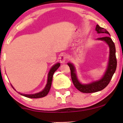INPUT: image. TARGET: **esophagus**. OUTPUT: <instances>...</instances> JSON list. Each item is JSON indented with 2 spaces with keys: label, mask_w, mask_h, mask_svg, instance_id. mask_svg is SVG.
<instances>
[{
  "label": "esophagus",
  "mask_w": 123,
  "mask_h": 123,
  "mask_svg": "<svg viewBox=\"0 0 123 123\" xmlns=\"http://www.w3.org/2000/svg\"><path fill=\"white\" fill-rule=\"evenodd\" d=\"M60 62L62 64H64L65 63V62H66V60H67V56H66V55H65L64 54H62L60 55Z\"/></svg>",
  "instance_id": "1"
}]
</instances>
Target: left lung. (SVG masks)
I'll use <instances>...</instances> for the list:
<instances>
[{
    "label": "left lung",
    "instance_id": "obj_1",
    "mask_svg": "<svg viewBox=\"0 0 123 123\" xmlns=\"http://www.w3.org/2000/svg\"><path fill=\"white\" fill-rule=\"evenodd\" d=\"M95 31L97 33H102L106 36L97 38L96 40L105 42L109 48V59L104 74L100 78L97 80H92L87 83H82L79 80L76 73V68L73 63H69L67 64L69 67L71 77L73 83L77 90L83 93H93L101 91L108 85L115 73L117 66V61L116 58V49L115 44L110 38V33L106 29L101 27L98 25H96Z\"/></svg>",
    "mask_w": 123,
    "mask_h": 123
}]
</instances>
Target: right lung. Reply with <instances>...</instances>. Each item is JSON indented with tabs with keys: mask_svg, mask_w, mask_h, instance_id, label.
Returning a JSON list of instances; mask_svg holds the SVG:
<instances>
[{
	"mask_svg": "<svg viewBox=\"0 0 123 123\" xmlns=\"http://www.w3.org/2000/svg\"><path fill=\"white\" fill-rule=\"evenodd\" d=\"M60 66V63H56V64H55L54 65H53V66L51 67V68L50 69L49 71L48 74V78H47V83L46 86H45V88L43 89V90L41 91L37 92V93H33V94H25V93H21V92H17L18 93H19L20 95H21L22 96H23L26 97H28V98H41V97H43L45 96L48 95L49 92L50 90V88H51V83H52V80H53V74L54 73V72L56 71V70L58 69L59 68V67ZM12 87H13V88L14 89L15 91H16L15 90L14 87H13V86L12 85Z\"/></svg>",
	"mask_w": 123,
	"mask_h": 123,
	"instance_id": "add662e5",
	"label": "right lung"
}]
</instances>
